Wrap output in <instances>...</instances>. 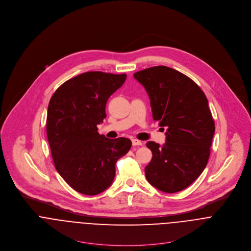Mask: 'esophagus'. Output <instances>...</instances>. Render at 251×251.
<instances>
[{"mask_svg":"<svg viewBox=\"0 0 251 251\" xmlns=\"http://www.w3.org/2000/svg\"><path fill=\"white\" fill-rule=\"evenodd\" d=\"M131 142H132L133 146H142V145H143V143H142L141 141H139V140H137V139H132Z\"/></svg>","mask_w":251,"mask_h":251,"instance_id":"obj_1","label":"esophagus"}]
</instances>
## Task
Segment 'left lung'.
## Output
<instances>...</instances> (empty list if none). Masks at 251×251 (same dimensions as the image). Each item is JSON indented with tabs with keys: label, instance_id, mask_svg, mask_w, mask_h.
<instances>
[{
	"label": "left lung",
	"instance_id": "8db88e82",
	"mask_svg": "<svg viewBox=\"0 0 251 251\" xmlns=\"http://www.w3.org/2000/svg\"><path fill=\"white\" fill-rule=\"evenodd\" d=\"M133 76L148 93L153 120L167 128L163 146L147 143L152 158L145 168L146 178L163 192H178L201 175L209 160L215 127L208 100L193 80L168 67L149 68Z\"/></svg>",
	"mask_w": 251,
	"mask_h": 251
}]
</instances>
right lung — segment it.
I'll use <instances>...</instances> for the list:
<instances>
[{"mask_svg": "<svg viewBox=\"0 0 251 251\" xmlns=\"http://www.w3.org/2000/svg\"><path fill=\"white\" fill-rule=\"evenodd\" d=\"M126 79V74L85 72L61 85L49 101L46 133L54 165L77 192L104 191L114 180L117 160L131 148L129 139H108L97 126L106 118L109 97Z\"/></svg>", "mask_w": 251, "mask_h": 251, "instance_id": "add662e5", "label": "right lung"}]
</instances>
